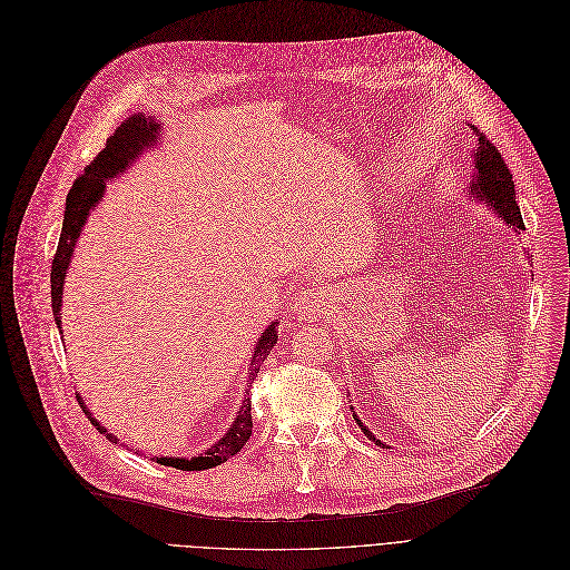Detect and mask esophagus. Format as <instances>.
I'll list each match as a JSON object with an SVG mask.
<instances>
[{"instance_id":"1","label":"esophagus","mask_w":570,"mask_h":570,"mask_svg":"<svg viewBox=\"0 0 570 570\" xmlns=\"http://www.w3.org/2000/svg\"><path fill=\"white\" fill-rule=\"evenodd\" d=\"M327 292L322 287H311L299 292L294 302V315L299 320H315L320 317L324 311H327Z\"/></svg>"}]
</instances>
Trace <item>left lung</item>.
<instances>
[{"instance_id":"left-lung-1","label":"left lung","mask_w":570,"mask_h":570,"mask_svg":"<svg viewBox=\"0 0 570 570\" xmlns=\"http://www.w3.org/2000/svg\"><path fill=\"white\" fill-rule=\"evenodd\" d=\"M471 129L478 137V141H475V148L471 150V178L464 187L466 195L471 197V202H478L490 210H494L497 218H501L508 227L524 229L520 206H518V202H514L512 174L508 171L501 153L497 150V146L487 141V137H482L475 125H471ZM350 411H352V417L357 420L360 429L364 431V436L368 441H373L375 445L390 448L387 443H381V439H375V433H371L368 426L357 417L355 405H352Z\"/></svg>"}]
</instances>
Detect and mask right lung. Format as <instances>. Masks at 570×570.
Here are the masks:
<instances>
[{"mask_svg":"<svg viewBox=\"0 0 570 570\" xmlns=\"http://www.w3.org/2000/svg\"><path fill=\"white\" fill-rule=\"evenodd\" d=\"M159 137H161V122L153 114L150 116L134 114L120 127H116L114 137H108V141H106V148L92 159V165L86 167V171L76 178L73 187L69 189L60 246H58L56 259H52V268H50V302H52V315H56V324L60 332H62L65 281H67L69 266H71L73 248H76V243H80V232H83L86 220L90 218V210L101 202V197L106 193V185L114 178L122 176L144 153L155 148L159 144ZM276 341H278V322H268V327L255 341V350H253V357L248 364L250 366L248 368L250 371L248 385H253V381L259 373V366L264 364L266 355L271 352V347L276 345ZM76 399L80 403V409H83V413L90 417V422L99 429V433H106L108 441L118 443L120 439L116 436V433H108V429L101 426L92 417L90 409L83 403V396L78 394ZM250 433H253L250 399H243L227 431L210 448H206L199 456H150V459L161 466H174L180 471L213 469V466L225 464L229 456L240 452V448L246 445V441L250 439Z\"/></svg>","mask_w":570,"mask_h":570,"instance_id":"obj_1","label":"right lung"}]
</instances>
